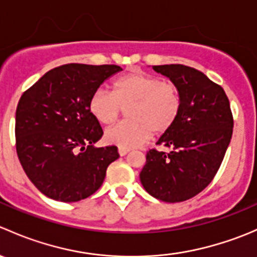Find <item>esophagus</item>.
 Returning <instances> with one entry per match:
<instances>
[{"label":"esophagus","instance_id":"esophagus-1","mask_svg":"<svg viewBox=\"0 0 257 257\" xmlns=\"http://www.w3.org/2000/svg\"><path fill=\"white\" fill-rule=\"evenodd\" d=\"M118 153H119V155H120V157H124V155L128 154L129 149H126V148L119 147V148H118Z\"/></svg>","mask_w":257,"mask_h":257}]
</instances>
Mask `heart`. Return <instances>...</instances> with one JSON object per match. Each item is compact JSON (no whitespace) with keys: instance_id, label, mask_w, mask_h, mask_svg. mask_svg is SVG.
<instances>
[{"instance_id":"heart-1","label":"heart","mask_w":257,"mask_h":257,"mask_svg":"<svg viewBox=\"0 0 257 257\" xmlns=\"http://www.w3.org/2000/svg\"><path fill=\"white\" fill-rule=\"evenodd\" d=\"M128 119L107 129L108 143L134 148L152 134H163L177 121L181 108L179 88L157 76L134 71L114 80L113 90L98 88L89 99V110L99 123L109 125L126 108Z\"/></svg>"}]
</instances>
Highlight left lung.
Segmentation results:
<instances>
[{"label": "left lung", "instance_id": "obj_1", "mask_svg": "<svg viewBox=\"0 0 257 257\" xmlns=\"http://www.w3.org/2000/svg\"><path fill=\"white\" fill-rule=\"evenodd\" d=\"M179 88L180 113L152 149L141 172L145 190L165 203L191 199L211 183L232 136L234 119L224 89L203 72L183 64L153 66Z\"/></svg>", "mask_w": 257, "mask_h": 257}]
</instances>
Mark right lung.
<instances>
[{"label":"right lung","mask_w":257,"mask_h":257,"mask_svg":"<svg viewBox=\"0 0 257 257\" xmlns=\"http://www.w3.org/2000/svg\"><path fill=\"white\" fill-rule=\"evenodd\" d=\"M114 64L69 63L51 69L28 88L16 109V150L36 188L53 200L74 203L94 194L118 148H97L99 121L89 99L105 79L120 72Z\"/></svg>","instance_id":"1"}]
</instances>
